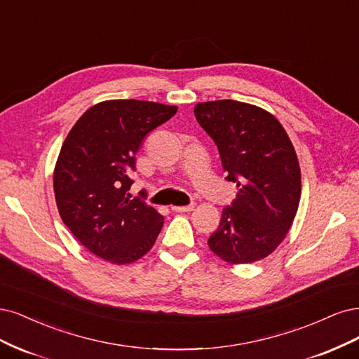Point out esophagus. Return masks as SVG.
<instances>
[{"mask_svg":"<svg viewBox=\"0 0 359 359\" xmlns=\"http://www.w3.org/2000/svg\"><path fill=\"white\" fill-rule=\"evenodd\" d=\"M171 210H172V212H177V213L192 212V210H194V204H189V205H172Z\"/></svg>","mask_w":359,"mask_h":359,"instance_id":"34e87169","label":"esophagus"}]
</instances>
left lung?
<instances>
[{
	"mask_svg": "<svg viewBox=\"0 0 359 359\" xmlns=\"http://www.w3.org/2000/svg\"><path fill=\"white\" fill-rule=\"evenodd\" d=\"M195 118L219 149L236 200L222 210L209 238L215 255L229 264L269 257L291 228L302 196L295 149L271 113L234 100L198 102Z\"/></svg>",
	"mask_w": 359,
	"mask_h": 359,
	"instance_id": "1",
	"label": "left lung"
}]
</instances>
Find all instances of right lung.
<instances>
[{"label":"right lung","instance_id":"obj_1","mask_svg":"<svg viewBox=\"0 0 359 359\" xmlns=\"http://www.w3.org/2000/svg\"><path fill=\"white\" fill-rule=\"evenodd\" d=\"M176 111L150 101H102L68 133L53 171L55 200L62 222L94 255L123 265L155 245L164 217L131 200L130 175L143 138Z\"/></svg>","mask_w":359,"mask_h":359}]
</instances>
